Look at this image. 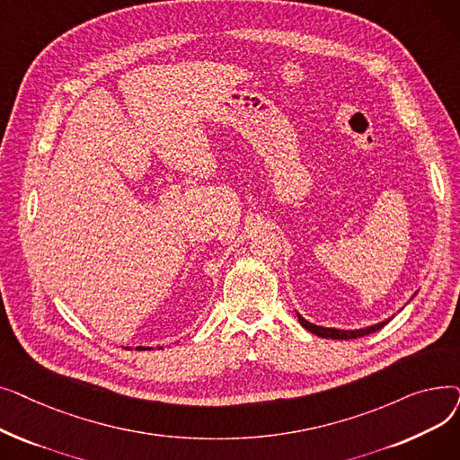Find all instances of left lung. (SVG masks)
I'll list each match as a JSON object with an SVG mask.
<instances>
[{"label":"left lung","instance_id":"1","mask_svg":"<svg viewBox=\"0 0 460 460\" xmlns=\"http://www.w3.org/2000/svg\"><path fill=\"white\" fill-rule=\"evenodd\" d=\"M416 295H418V291L414 293V296H416ZM414 296H412V298H414ZM412 298H410V300H412ZM399 311H401V309H399ZM296 317H298V323H300L307 332L315 333V335H319V337H324V340H356V337H364V335H369V333L380 330L382 326H385V324H388V323L394 319V315H392V317L384 319V321H380V323H376V324H371V326L354 328V330H341V328H328V326H317V324H313V323L305 321V319L300 315V313H296Z\"/></svg>","mask_w":460,"mask_h":460}]
</instances>
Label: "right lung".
Here are the masks:
<instances>
[{"mask_svg":"<svg viewBox=\"0 0 460 460\" xmlns=\"http://www.w3.org/2000/svg\"><path fill=\"white\" fill-rule=\"evenodd\" d=\"M127 349H128V347H127ZM128 350H130V349H128ZM158 350H162V347H158Z\"/></svg>","mask_w":460,"mask_h":460,"instance_id":"right-lung-1","label":"right lung"}]
</instances>
